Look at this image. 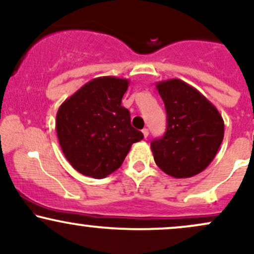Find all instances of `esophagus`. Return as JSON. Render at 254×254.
Instances as JSON below:
<instances>
[{"label":"esophagus","mask_w":254,"mask_h":254,"mask_svg":"<svg viewBox=\"0 0 254 254\" xmlns=\"http://www.w3.org/2000/svg\"><path fill=\"white\" fill-rule=\"evenodd\" d=\"M142 133H143L144 138H147L148 135H149V131H148V129H143V130H142Z\"/></svg>","instance_id":"esophagus-1"}]
</instances>
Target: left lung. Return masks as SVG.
Returning a JSON list of instances; mask_svg holds the SVG:
<instances>
[{"label": "left lung", "instance_id": "left-lung-1", "mask_svg": "<svg viewBox=\"0 0 254 254\" xmlns=\"http://www.w3.org/2000/svg\"><path fill=\"white\" fill-rule=\"evenodd\" d=\"M156 89L165 104L167 129L150 143L155 164L178 179L196 176L210 165L222 143V116L202 93L179 78L157 82Z\"/></svg>", "mask_w": 254, "mask_h": 254}]
</instances>
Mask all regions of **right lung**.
Wrapping results in <instances>:
<instances>
[{
	"label": "right lung",
	"mask_w": 254,
	"mask_h": 254,
	"mask_svg": "<svg viewBox=\"0 0 254 254\" xmlns=\"http://www.w3.org/2000/svg\"><path fill=\"white\" fill-rule=\"evenodd\" d=\"M129 80L93 78L58 109L56 131L64 156L87 177L101 179L118 170L131 145L143 138L122 106Z\"/></svg>",
	"instance_id": "1"
}]
</instances>
